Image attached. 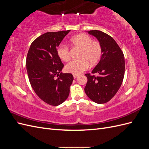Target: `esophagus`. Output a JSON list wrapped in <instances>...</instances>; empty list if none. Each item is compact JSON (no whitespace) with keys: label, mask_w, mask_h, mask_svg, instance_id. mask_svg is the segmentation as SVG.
Wrapping results in <instances>:
<instances>
[{"label":"esophagus","mask_w":149,"mask_h":149,"mask_svg":"<svg viewBox=\"0 0 149 149\" xmlns=\"http://www.w3.org/2000/svg\"><path fill=\"white\" fill-rule=\"evenodd\" d=\"M78 76V74H73V78H74V79H76V78H77Z\"/></svg>","instance_id":"obj_1"}]
</instances>
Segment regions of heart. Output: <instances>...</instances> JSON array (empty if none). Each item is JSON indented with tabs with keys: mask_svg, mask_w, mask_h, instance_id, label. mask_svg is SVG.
Wrapping results in <instances>:
<instances>
[{
	"mask_svg": "<svg viewBox=\"0 0 149 149\" xmlns=\"http://www.w3.org/2000/svg\"><path fill=\"white\" fill-rule=\"evenodd\" d=\"M69 43L72 47L80 48L81 50L79 60L71 61L66 65L65 70L67 73L79 74L89 68V64L94 66L100 60L102 53L101 44L93 40L89 35L80 33L74 35L70 39ZM56 55L61 61H68L70 58L69 48L60 45L56 48Z\"/></svg>",
	"mask_w": 149,
	"mask_h": 149,
	"instance_id": "1",
	"label": "heart"
}]
</instances>
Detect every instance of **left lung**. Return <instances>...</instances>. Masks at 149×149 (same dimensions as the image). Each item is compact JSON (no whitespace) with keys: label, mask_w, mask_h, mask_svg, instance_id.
<instances>
[{"label":"left lung","mask_w":149,"mask_h":149,"mask_svg":"<svg viewBox=\"0 0 149 149\" xmlns=\"http://www.w3.org/2000/svg\"><path fill=\"white\" fill-rule=\"evenodd\" d=\"M101 44L102 55L91 73L85 75L88 82L84 91L88 97L97 104L109 101L118 91L125 73V60L123 51L111 36L100 30H89Z\"/></svg>","instance_id":"1"}]
</instances>
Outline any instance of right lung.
<instances>
[{
	"instance_id": "add662e5",
	"label": "right lung",
	"mask_w": 149,
	"mask_h": 149,
	"mask_svg": "<svg viewBox=\"0 0 149 149\" xmlns=\"http://www.w3.org/2000/svg\"><path fill=\"white\" fill-rule=\"evenodd\" d=\"M70 30L47 32L31 43L26 59L30 84L42 101L52 106L63 102L73 81L71 73H62L64 67L56 48ZM58 77V79L56 77Z\"/></svg>"
}]
</instances>
